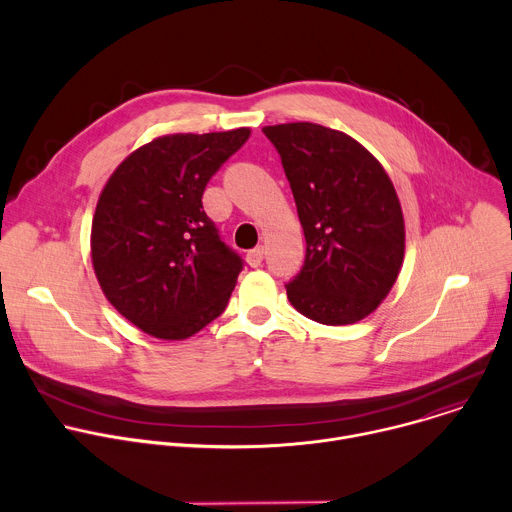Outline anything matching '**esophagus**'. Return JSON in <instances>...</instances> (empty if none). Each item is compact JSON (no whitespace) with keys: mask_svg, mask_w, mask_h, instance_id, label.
<instances>
[{"mask_svg":"<svg viewBox=\"0 0 512 512\" xmlns=\"http://www.w3.org/2000/svg\"><path fill=\"white\" fill-rule=\"evenodd\" d=\"M263 255H265L263 247H257V249L249 251V253H247V263H249L251 267H259L261 261H263Z\"/></svg>","mask_w":512,"mask_h":512,"instance_id":"esophagus-1","label":"esophagus"}]
</instances>
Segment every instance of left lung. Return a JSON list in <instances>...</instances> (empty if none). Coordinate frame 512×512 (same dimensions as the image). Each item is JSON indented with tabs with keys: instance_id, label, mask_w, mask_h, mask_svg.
I'll list each match as a JSON object with an SVG mask.
<instances>
[{
	"instance_id": "left-lung-1",
	"label": "left lung",
	"mask_w": 512,
	"mask_h": 512,
	"mask_svg": "<svg viewBox=\"0 0 512 512\" xmlns=\"http://www.w3.org/2000/svg\"><path fill=\"white\" fill-rule=\"evenodd\" d=\"M294 192L306 261L287 300L306 318L346 326L389 296L405 257V221L381 162L350 135L308 121L263 127Z\"/></svg>"
}]
</instances>
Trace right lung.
<instances>
[{
	"label": "right lung",
	"instance_id": "right-lung-1",
	"mask_svg": "<svg viewBox=\"0 0 512 512\" xmlns=\"http://www.w3.org/2000/svg\"><path fill=\"white\" fill-rule=\"evenodd\" d=\"M251 129L172 133L131 152L109 176L91 227V259L109 304L160 340H184L221 316L243 269L202 192Z\"/></svg>",
	"mask_w": 512,
	"mask_h": 512
}]
</instances>
